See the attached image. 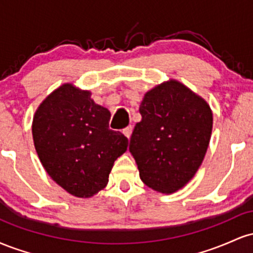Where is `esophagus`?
<instances>
[{
    "mask_svg": "<svg viewBox=\"0 0 253 253\" xmlns=\"http://www.w3.org/2000/svg\"><path fill=\"white\" fill-rule=\"evenodd\" d=\"M132 130H133V127L132 126H128V127H126V128H125L124 130H123V133L125 134V136H126V138H130V134H132Z\"/></svg>",
    "mask_w": 253,
    "mask_h": 253,
    "instance_id": "obj_1",
    "label": "esophagus"
}]
</instances>
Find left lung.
<instances>
[{"mask_svg": "<svg viewBox=\"0 0 253 253\" xmlns=\"http://www.w3.org/2000/svg\"><path fill=\"white\" fill-rule=\"evenodd\" d=\"M129 140L139 175L147 187L175 193L193 178L210 145L213 114L184 84L170 80L145 94Z\"/></svg>", "mask_w": 253, "mask_h": 253, "instance_id": "8db88e82", "label": "left lung"}]
</instances>
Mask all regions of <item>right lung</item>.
Instances as JSON below:
<instances>
[{
    "label": "right lung",
    "instance_id": "obj_1",
    "mask_svg": "<svg viewBox=\"0 0 253 253\" xmlns=\"http://www.w3.org/2000/svg\"><path fill=\"white\" fill-rule=\"evenodd\" d=\"M91 92L65 83L38 107L32 124L34 146L43 169L76 197L102 190L128 139L109 129L110 112L91 100Z\"/></svg>",
    "mask_w": 253,
    "mask_h": 253
}]
</instances>
